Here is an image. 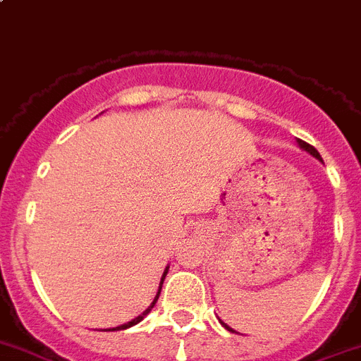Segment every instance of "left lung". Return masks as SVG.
<instances>
[{
    "label": "left lung",
    "instance_id": "obj_1",
    "mask_svg": "<svg viewBox=\"0 0 361 361\" xmlns=\"http://www.w3.org/2000/svg\"><path fill=\"white\" fill-rule=\"evenodd\" d=\"M298 145H300V149H304V151H307V152H310V154H313L314 158H318V160H322V158H320V152H318L317 149L313 147V145H310V144H307V142H304V140H298ZM221 324H223V322H221ZM223 326H225L226 329H228V331H232V329H230L228 326H226V324H223Z\"/></svg>",
    "mask_w": 361,
    "mask_h": 361
}]
</instances>
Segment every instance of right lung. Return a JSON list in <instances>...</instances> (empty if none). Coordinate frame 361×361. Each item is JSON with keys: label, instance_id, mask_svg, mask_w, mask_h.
Listing matches in <instances>:
<instances>
[{"label": "right lung", "instance_id": "1", "mask_svg": "<svg viewBox=\"0 0 361 361\" xmlns=\"http://www.w3.org/2000/svg\"><path fill=\"white\" fill-rule=\"evenodd\" d=\"M167 271H169V266H167V268H165L164 275H161V281H160V288H158V293H157V297H154V300H152V302H151V306H149V307H147V310H145V311H144V313H142V314H138V317H136V318H133L131 322H128V324H122V326H118V327H113V329H104V331H120V329H128V327H133V326H135V324L142 322V320H144V317H145V314H149V313H151V310H152V307H154V304H157L158 297H160V291H161V284H164V279H165V275H167Z\"/></svg>", "mask_w": 361, "mask_h": 361}]
</instances>
